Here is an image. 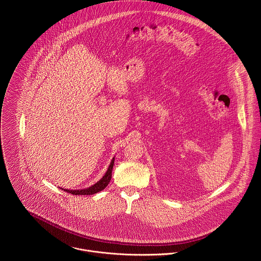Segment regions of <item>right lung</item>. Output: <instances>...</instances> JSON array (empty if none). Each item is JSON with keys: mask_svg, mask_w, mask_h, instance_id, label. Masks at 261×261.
Instances as JSON below:
<instances>
[{"mask_svg": "<svg viewBox=\"0 0 261 261\" xmlns=\"http://www.w3.org/2000/svg\"><path fill=\"white\" fill-rule=\"evenodd\" d=\"M114 163H115V157L113 158V160H111L105 174L102 176V178L100 180H98L96 184L92 185L91 187H88L86 189H82V190H68V189H64V188H61L62 190L70 193V194H73V195H93V194H96L100 191H102L105 187H107V185L109 184L110 179H111V171H113V167H114Z\"/></svg>", "mask_w": 261, "mask_h": 261, "instance_id": "right-lung-1", "label": "right lung"}]
</instances>
